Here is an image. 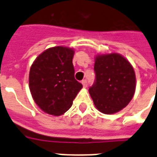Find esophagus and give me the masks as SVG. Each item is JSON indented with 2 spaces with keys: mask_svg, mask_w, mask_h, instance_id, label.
<instances>
[{
  "mask_svg": "<svg viewBox=\"0 0 157 157\" xmlns=\"http://www.w3.org/2000/svg\"><path fill=\"white\" fill-rule=\"evenodd\" d=\"M82 84L83 87H86L87 86V81H86V79L82 80Z\"/></svg>",
  "mask_w": 157,
  "mask_h": 157,
  "instance_id": "1",
  "label": "esophagus"
}]
</instances>
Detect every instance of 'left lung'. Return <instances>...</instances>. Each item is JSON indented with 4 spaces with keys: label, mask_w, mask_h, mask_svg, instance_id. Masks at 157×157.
Returning <instances> with one entry per match:
<instances>
[{
    "label": "left lung",
    "mask_w": 157,
    "mask_h": 157,
    "mask_svg": "<svg viewBox=\"0 0 157 157\" xmlns=\"http://www.w3.org/2000/svg\"><path fill=\"white\" fill-rule=\"evenodd\" d=\"M95 80L89 92L96 108L113 114L129 104L135 91L134 71L128 60L117 53L100 55L94 63Z\"/></svg>",
    "instance_id": "obj_1"
}]
</instances>
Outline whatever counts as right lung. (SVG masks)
<instances>
[{"mask_svg": "<svg viewBox=\"0 0 157 157\" xmlns=\"http://www.w3.org/2000/svg\"><path fill=\"white\" fill-rule=\"evenodd\" d=\"M74 51L56 46L40 54L32 64L29 85L33 99L48 114L60 116L71 107L82 87L75 78Z\"/></svg>", "mask_w": 157, "mask_h": 157, "instance_id": "obj_1", "label": "right lung"}]
</instances>
